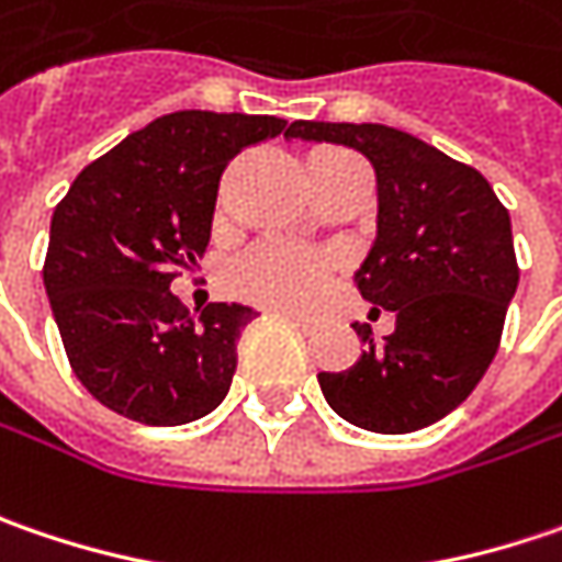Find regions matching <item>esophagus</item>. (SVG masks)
I'll return each instance as SVG.
<instances>
[{"label":"esophagus","instance_id":"esophagus-1","mask_svg":"<svg viewBox=\"0 0 562 562\" xmlns=\"http://www.w3.org/2000/svg\"><path fill=\"white\" fill-rule=\"evenodd\" d=\"M284 319H291V323L296 325V328H303V331H310L313 328V319H306V316H300V313H284V310H278Z\"/></svg>","mask_w":562,"mask_h":562}]
</instances>
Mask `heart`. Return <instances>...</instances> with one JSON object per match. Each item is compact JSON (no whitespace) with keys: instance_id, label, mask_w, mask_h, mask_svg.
<instances>
[{"instance_id":"b5f03b06","label":"heart","mask_w":562,"mask_h":562,"mask_svg":"<svg viewBox=\"0 0 562 562\" xmlns=\"http://www.w3.org/2000/svg\"><path fill=\"white\" fill-rule=\"evenodd\" d=\"M310 160H348L345 151H316ZM328 262L323 256L300 252L281 243L249 249L231 268V291L268 310H303L323 294Z\"/></svg>"}]
</instances>
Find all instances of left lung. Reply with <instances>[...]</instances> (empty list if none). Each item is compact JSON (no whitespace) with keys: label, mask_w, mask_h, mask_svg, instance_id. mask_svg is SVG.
Listing matches in <instances>:
<instances>
[{"label":"left lung","mask_w":562,"mask_h":562,"mask_svg":"<svg viewBox=\"0 0 562 562\" xmlns=\"http://www.w3.org/2000/svg\"><path fill=\"white\" fill-rule=\"evenodd\" d=\"M288 138L348 145L376 170V239L357 288L395 313V331L341 373H319L338 417L373 434H411L462 405L487 373L519 288L509 211L468 164L402 128L296 120Z\"/></svg>","instance_id":"8db88e82"}]
</instances>
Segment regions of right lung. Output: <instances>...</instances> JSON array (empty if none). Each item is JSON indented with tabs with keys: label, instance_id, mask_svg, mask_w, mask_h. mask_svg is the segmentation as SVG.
Segmentation results:
<instances>
[{
	"label": "right lung",
	"instance_id": "right-lung-1",
	"mask_svg": "<svg viewBox=\"0 0 562 562\" xmlns=\"http://www.w3.org/2000/svg\"><path fill=\"white\" fill-rule=\"evenodd\" d=\"M278 116L180 110L88 164L53 211L43 288L71 370L100 405L177 427L224 402L237 338L259 313L189 316L173 278L209 249L227 164L284 132Z\"/></svg>",
	"mask_w": 562,
	"mask_h": 562
}]
</instances>
